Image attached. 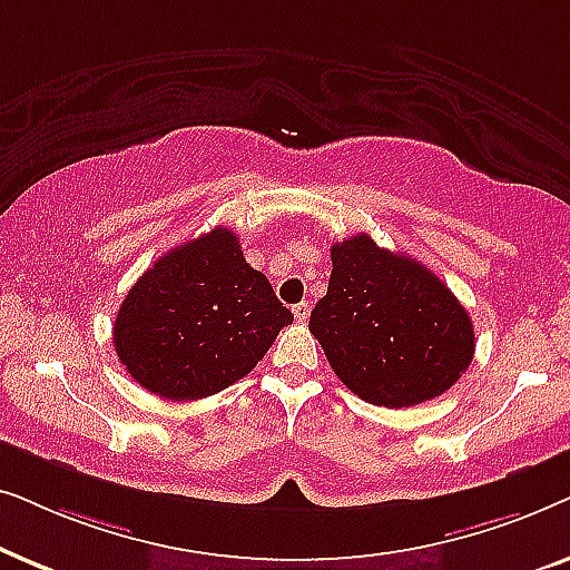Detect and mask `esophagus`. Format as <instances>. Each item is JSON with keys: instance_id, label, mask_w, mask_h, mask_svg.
<instances>
[{"instance_id": "1", "label": "esophagus", "mask_w": 570, "mask_h": 570, "mask_svg": "<svg viewBox=\"0 0 570 570\" xmlns=\"http://www.w3.org/2000/svg\"><path fill=\"white\" fill-rule=\"evenodd\" d=\"M293 316L298 318V322H306V318L311 316V306L306 301H301V303H295L293 306Z\"/></svg>"}]
</instances>
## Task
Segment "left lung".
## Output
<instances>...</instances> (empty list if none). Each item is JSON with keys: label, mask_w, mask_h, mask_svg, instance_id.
<instances>
[{"label": "left lung", "mask_w": 570, "mask_h": 570, "mask_svg": "<svg viewBox=\"0 0 570 570\" xmlns=\"http://www.w3.org/2000/svg\"><path fill=\"white\" fill-rule=\"evenodd\" d=\"M308 330L350 392L392 410L441 396L474 355L470 314L456 295L368 233L332 246L330 287Z\"/></svg>", "instance_id": "1"}]
</instances>
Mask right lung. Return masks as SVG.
I'll return each mask as SVG.
<instances>
[{
    "label": "right lung",
    "instance_id": "1",
    "mask_svg": "<svg viewBox=\"0 0 570 570\" xmlns=\"http://www.w3.org/2000/svg\"><path fill=\"white\" fill-rule=\"evenodd\" d=\"M293 314L244 259L238 236L215 230L170 248L131 285L114 324L129 376L163 400L217 394L262 361Z\"/></svg>",
    "mask_w": 570,
    "mask_h": 570
}]
</instances>
